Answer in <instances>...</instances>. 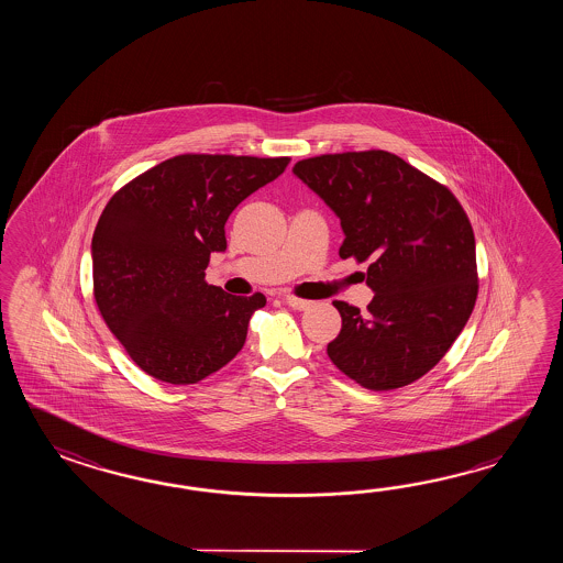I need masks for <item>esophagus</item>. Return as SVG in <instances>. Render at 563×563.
I'll return each instance as SVG.
<instances>
[{
	"label": "esophagus",
	"mask_w": 563,
	"mask_h": 563,
	"mask_svg": "<svg viewBox=\"0 0 563 563\" xmlns=\"http://www.w3.org/2000/svg\"><path fill=\"white\" fill-rule=\"evenodd\" d=\"M286 303L294 310H308L311 306L310 299L296 298V296H286Z\"/></svg>",
	"instance_id": "1"
}]
</instances>
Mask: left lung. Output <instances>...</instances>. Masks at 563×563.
<instances>
[{
	"mask_svg": "<svg viewBox=\"0 0 563 563\" xmlns=\"http://www.w3.org/2000/svg\"><path fill=\"white\" fill-rule=\"evenodd\" d=\"M294 175L340 219V257L371 262L368 311L334 301L342 330L328 356L368 390L419 380L475 308L467 213L446 187L386 151L313 156L296 163Z\"/></svg>",
	"mask_w": 563,
	"mask_h": 563,
	"instance_id": "left-lung-1",
	"label": "left lung"
}]
</instances>
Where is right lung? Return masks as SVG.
I'll return each mask as SVG.
<instances>
[{"mask_svg":"<svg viewBox=\"0 0 563 563\" xmlns=\"http://www.w3.org/2000/svg\"><path fill=\"white\" fill-rule=\"evenodd\" d=\"M289 158L180 155L108 201L92 238L95 298L110 332L156 380L195 384L238 356L264 294L205 282L233 209Z\"/></svg>","mask_w":563,"mask_h":563,"instance_id":"1","label":"right lung"}]
</instances>
